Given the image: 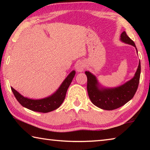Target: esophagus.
<instances>
[{
	"label": "esophagus",
	"instance_id": "1",
	"mask_svg": "<svg viewBox=\"0 0 150 150\" xmlns=\"http://www.w3.org/2000/svg\"><path fill=\"white\" fill-rule=\"evenodd\" d=\"M85 67V63L83 62H78L77 63V65H76V70H77V71H78V72L83 71Z\"/></svg>",
	"mask_w": 150,
	"mask_h": 150
}]
</instances>
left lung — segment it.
<instances>
[{
  "label": "left lung",
  "instance_id": "8db88e82",
  "mask_svg": "<svg viewBox=\"0 0 150 150\" xmlns=\"http://www.w3.org/2000/svg\"><path fill=\"white\" fill-rule=\"evenodd\" d=\"M120 41L127 44L133 45L138 50L134 42L128 35L126 32L120 35ZM140 62L136 72L132 79L124 84L117 87L107 88L101 85L96 76L89 71H85L87 77V91L90 100L93 105L103 110H112L123 106L134 97L138 89L139 77H140Z\"/></svg>",
  "mask_w": 150,
  "mask_h": 150
}]
</instances>
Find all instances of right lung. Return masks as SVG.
<instances>
[{"instance_id":"1","label":"right lung","mask_w":150,"mask_h":150,"mask_svg":"<svg viewBox=\"0 0 150 150\" xmlns=\"http://www.w3.org/2000/svg\"><path fill=\"white\" fill-rule=\"evenodd\" d=\"M75 75V71H72L65 79L59 87L54 93L41 99H32L22 96L12 87L11 89L16 100L22 106L29 110L39 112H49L59 107L64 100L66 93Z\"/></svg>"}]
</instances>
